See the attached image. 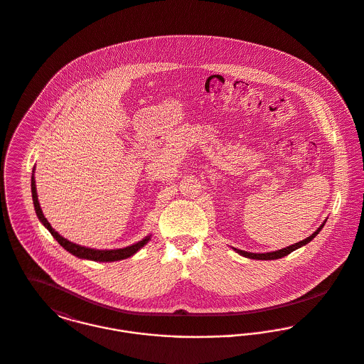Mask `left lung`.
<instances>
[{"instance_id":"left-lung-1","label":"left lung","mask_w":364,"mask_h":364,"mask_svg":"<svg viewBox=\"0 0 364 364\" xmlns=\"http://www.w3.org/2000/svg\"><path fill=\"white\" fill-rule=\"evenodd\" d=\"M323 223L310 236V237H307V239H304V240H301V242H294V244H291V245H289V247H286V248H282V250H278V251H272V252H264V254H254V252H247V251H242V250H237V248H235L240 255L242 257H247V258H252V259H278V258H282L284 255H287V254H290V252H293L294 250H297V248H300L301 245H304V244H307V242H311L318 233H320V230L323 229Z\"/></svg>"}]
</instances>
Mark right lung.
Returning <instances> with one entry per match:
<instances>
[{
	"mask_svg": "<svg viewBox=\"0 0 364 364\" xmlns=\"http://www.w3.org/2000/svg\"><path fill=\"white\" fill-rule=\"evenodd\" d=\"M32 198H33V205H35V210L38 218L41 219V223L48 229V232L51 233V236L60 242V245H63L67 251H70L71 254L80 257V258H85V259H92V261H100V262H112V261H120V259H125L131 255H134L139 248H142L146 242H149L151 237H145L141 242H135L129 247L125 248H119V250H95V248H86L82 247L78 244L68 242L67 239L61 237L48 223V220L44 218L43 212H41V205L38 201V193H36V184H35V176H32Z\"/></svg>",
	"mask_w": 364,
	"mask_h": 364,
	"instance_id": "right-lung-1",
	"label": "right lung"
}]
</instances>
